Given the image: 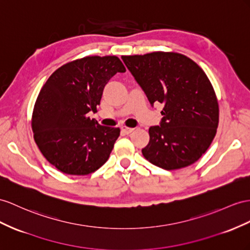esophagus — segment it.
I'll return each instance as SVG.
<instances>
[{
	"instance_id": "34e87169",
	"label": "esophagus",
	"mask_w": 250,
	"mask_h": 250,
	"mask_svg": "<svg viewBox=\"0 0 250 250\" xmlns=\"http://www.w3.org/2000/svg\"><path fill=\"white\" fill-rule=\"evenodd\" d=\"M134 130H135V129H133V127H127L125 125L121 126V131H123L125 134H126V135H129V134H131Z\"/></svg>"
}]
</instances>
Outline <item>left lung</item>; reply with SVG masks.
Masks as SVG:
<instances>
[{
	"label": "left lung",
	"mask_w": 250,
	"mask_h": 250,
	"mask_svg": "<svg viewBox=\"0 0 250 250\" xmlns=\"http://www.w3.org/2000/svg\"><path fill=\"white\" fill-rule=\"evenodd\" d=\"M151 105L163 104L162 123L149 129L142 150L165 170L188 167L207 151L219 125V104L207 75L188 57L154 52L123 56Z\"/></svg>",
	"instance_id": "left-lung-1"
}]
</instances>
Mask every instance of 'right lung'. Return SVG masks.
Segmentation results:
<instances>
[{"instance_id":"obj_1","label":"right lung","mask_w":250,"mask_h":250,"mask_svg":"<svg viewBox=\"0 0 250 250\" xmlns=\"http://www.w3.org/2000/svg\"><path fill=\"white\" fill-rule=\"evenodd\" d=\"M125 67L116 56H88L64 64L38 95L31 129L47 162L69 175H87L110 156L119 127L87 117L97 111L106 83Z\"/></svg>"}]
</instances>
